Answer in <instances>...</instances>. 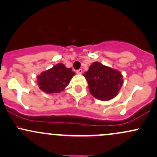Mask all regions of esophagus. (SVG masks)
<instances>
[{
  "label": "esophagus",
  "instance_id": "esophagus-1",
  "mask_svg": "<svg viewBox=\"0 0 157 157\" xmlns=\"http://www.w3.org/2000/svg\"><path fill=\"white\" fill-rule=\"evenodd\" d=\"M82 73V70L80 68V69L77 70V74H78V75H81V74Z\"/></svg>",
  "mask_w": 157,
  "mask_h": 157
}]
</instances>
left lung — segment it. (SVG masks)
Here are the masks:
<instances>
[{"instance_id": "1", "label": "left lung", "mask_w": 157, "mask_h": 157, "mask_svg": "<svg viewBox=\"0 0 157 157\" xmlns=\"http://www.w3.org/2000/svg\"><path fill=\"white\" fill-rule=\"evenodd\" d=\"M84 76L88 81L91 94L102 101L116 97L123 82L120 71L98 62L93 63Z\"/></svg>"}]
</instances>
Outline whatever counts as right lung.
Returning a JSON list of instances; mask_svg holds the SVG:
<instances>
[{
	"label": "right lung",
	"instance_id": "right-lung-1",
	"mask_svg": "<svg viewBox=\"0 0 157 157\" xmlns=\"http://www.w3.org/2000/svg\"><path fill=\"white\" fill-rule=\"evenodd\" d=\"M75 73L71 68L57 63L37 77L39 88L47 94L60 93L68 86Z\"/></svg>",
	"mask_w": 157,
	"mask_h": 157
}]
</instances>
